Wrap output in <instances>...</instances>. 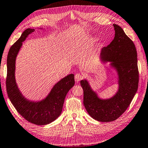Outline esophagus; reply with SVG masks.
Returning <instances> with one entry per match:
<instances>
[{
    "instance_id": "34e87169",
    "label": "esophagus",
    "mask_w": 148,
    "mask_h": 148,
    "mask_svg": "<svg viewBox=\"0 0 148 148\" xmlns=\"http://www.w3.org/2000/svg\"><path fill=\"white\" fill-rule=\"evenodd\" d=\"M83 79V75L82 74H79V73H77L76 75H75V81H76L77 82H79L80 80H82Z\"/></svg>"
}]
</instances>
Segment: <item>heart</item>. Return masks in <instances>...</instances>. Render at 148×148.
<instances>
[{
  "mask_svg": "<svg viewBox=\"0 0 148 148\" xmlns=\"http://www.w3.org/2000/svg\"><path fill=\"white\" fill-rule=\"evenodd\" d=\"M97 40H98V38H97V37H91L88 39V43L89 44H92L95 43Z\"/></svg>",
  "mask_w": 148,
  "mask_h": 148,
  "instance_id": "obj_1",
  "label": "heart"
}]
</instances>
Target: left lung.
<instances>
[{
	"label": "left lung",
	"instance_id": "obj_1",
	"mask_svg": "<svg viewBox=\"0 0 148 148\" xmlns=\"http://www.w3.org/2000/svg\"><path fill=\"white\" fill-rule=\"evenodd\" d=\"M115 37L100 51V62H110L109 66L116 72L117 91L110 98L102 99L91 88L87 79L80 81L84 90V105L92 118L100 122L117 119L126 109L137 91L138 71L137 53L134 43L121 26L113 24Z\"/></svg>",
	"mask_w": 148,
	"mask_h": 148
}]
</instances>
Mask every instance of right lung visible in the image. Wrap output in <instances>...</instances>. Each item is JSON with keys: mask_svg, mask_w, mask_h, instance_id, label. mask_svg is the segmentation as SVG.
<instances>
[{"mask_svg": "<svg viewBox=\"0 0 148 148\" xmlns=\"http://www.w3.org/2000/svg\"><path fill=\"white\" fill-rule=\"evenodd\" d=\"M35 29H26L10 49L7 58L6 90L11 102L25 119L36 125H46L60 116L66 95L75 84V75L69 74L58 80L42 100H32L23 95L16 82V59L22 42ZM38 29L44 30L37 28V32Z\"/></svg>", "mask_w": 148, "mask_h": 148, "instance_id": "obj_1", "label": "right lung"}]
</instances>
